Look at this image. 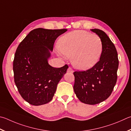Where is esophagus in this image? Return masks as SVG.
Instances as JSON below:
<instances>
[{"label": "esophagus", "instance_id": "obj_1", "mask_svg": "<svg viewBox=\"0 0 131 131\" xmlns=\"http://www.w3.org/2000/svg\"><path fill=\"white\" fill-rule=\"evenodd\" d=\"M67 72H69V73H73V69L71 68H69L68 69V70H67Z\"/></svg>", "mask_w": 131, "mask_h": 131}]
</instances>
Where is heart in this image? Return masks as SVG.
<instances>
[{"instance_id":"heart-1","label":"heart","mask_w":131,"mask_h":131,"mask_svg":"<svg viewBox=\"0 0 131 131\" xmlns=\"http://www.w3.org/2000/svg\"><path fill=\"white\" fill-rule=\"evenodd\" d=\"M57 48L63 56L71 58L75 69L86 70L99 62L103 52V43L98 35L77 30L61 37L57 42Z\"/></svg>"}]
</instances>
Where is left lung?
Listing matches in <instances>:
<instances>
[{"instance_id":"1","label":"left lung","mask_w":131,"mask_h":131,"mask_svg":"<svg viewBox=\"0 0 131 131\" xmlns=\"http://www.w3.org/2000/svg\"><path fill=\"white\" fill-rule=\"evenodd\" d=\"M90 30L101 39L103 52L93 67L84 72H74L73 88L80 101L94 105L105 101L112 92L117 81L118 59L115 45L105 32L97 28Z\"/></svg>"}]
</instances>
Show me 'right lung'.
<instances>
[{"label": "right lung", "instance_id": "1", "mask_svg": "<svg viewBox=\"0 0 131 131\" xmlns=\"http://www.w3.org/2000/svg\"><path fill=\"white\" fill-rule=\"evenodd\" d=\"M66 29L42 28L29 32L16 49L13 62L14 81L21 96L31 105L49 103L68 66L55 68L48 63L54 42Z\"/></svg>", "mask_w": 131, "mask_h": 131}]
</instances>
